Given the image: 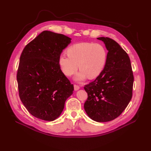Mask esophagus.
<instances>
[{"mask_svg": "<svg viewBox=\"0 0 151 151\" xmlns=\"http://www.w3.org/2000/svg\"><path fill=\"white\" fill-rule=\"evenodd\" d=\"M74 89H75V91H77L80 89V87L77 85H74Z\"/></svg>", "mask_w": 151, "mask_h": 151, "instance_id": "esophagus-1", "label": "esophagus"}]
</instances>
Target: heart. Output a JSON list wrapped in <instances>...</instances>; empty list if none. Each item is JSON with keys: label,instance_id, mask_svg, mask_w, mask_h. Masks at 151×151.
<instances>
[{"label": "heart", "instance_id": "obj_1", "mask_svg": "<svg viewBox=\"0 0 151 151\" xmlns=\"http://www.w3.org/2000/svg\"><path fill=\"white\" fill-rule=\"evenodd\" d=\"M68 55L60 54L58 63L65 75L70 76L78 69L77 81L86 78L94 79L103 70L107 61V51L101 44L82 42L73 45L67 49Z\"/></svg>", "mask_w": 151, "mask_h": 151}]
</instances>
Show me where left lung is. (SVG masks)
Instances as JSON below:
<instances>
[{"label": "left lung", "instance_id": "1", "mask_svg": "<svg viewBox=\"0 0 151 151\" xmlns=\"http://www.w3.org/2000/svg\"><path fill=\"white\" fill-rule=\"evenodd\" d=\"M108 50L104 68L94 81L84 86L88 99L84 107L92 120L108 122L119 116L132 97L134 75L127 53L116 41L101 37Z\"/></svg>", "mask_w": 151, "mask_h": 151}]
</instances>
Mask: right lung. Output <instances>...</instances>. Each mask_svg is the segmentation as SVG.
I'll return each instance as SVG.
<instances>
[{"label":"right lung","instance_id":"add662e5","mask_svg":"<svg viewBox=\"0 0 151 151\" xmlns=\"http://www.w3.org/2000/svg\"><path fill=\"white\" fill-rule=\"evenodd\" d=\"M70 40L65 35L45 30L22 50L17 74L19 97L35 117L56 119L73 94L74 86L58 63L60 55Z\"/></svg>","mask_w":151,"mask_h":151}]
</instances>
